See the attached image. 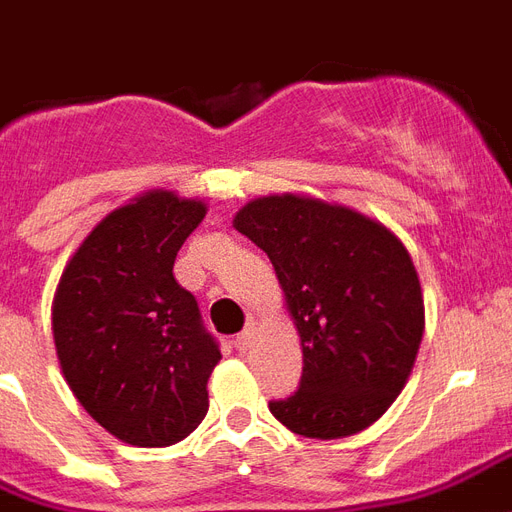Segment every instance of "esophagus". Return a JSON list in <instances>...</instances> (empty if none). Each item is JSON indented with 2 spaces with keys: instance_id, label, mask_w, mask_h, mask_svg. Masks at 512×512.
I'll return each instance as SVG.
<instances>
[{
  "instance_id": "34e87169",
  "label": "esophagus",
  "mask_w": 512,
  "mask_h": 512,
  "mask_svg": "<svg viewBox=\"0 0 512 512\" xmlns=\"http://www.w3.org/2000/svg\"><path fill=\"white\" fill-rule=\"evenodd\" d=\"M251 337H253V326L248 324L240 334H237V337H234V348H237V351H248V348H251Z\"/></svg>"
}]
</instances>
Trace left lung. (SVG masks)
<instances>
[{"label": "left lung", "mask_w": 512, "mask_h": 512, "mask_svg": "<svg viewBox=\"0 0 512 512\" xmlns=\"http://www.w3.org/2000/svg\"><path fill=\"white\" fill-rule=\"evenodd\" d=\"M234 229L270 256L302 340L297 391L270 413L315 440L367 429L402 391L424 334L405 245L367 215L294 194L245 205Z\"/></svg>", "instance_id": "obj_1"}]
</instances>
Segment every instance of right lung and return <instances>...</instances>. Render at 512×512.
<instances>
[{
	"instance_id": "1",
	"label": "right lung",
	"mask_w": 512,
	"mask_h": 512,
	"mask_svg": "<svg viewBox=\"0 0 512 512\" xmlns=\"http://www.w3.org/2000/svg\"><path fill=\"white\" fill-rule=\"evenodd\" d=\"M202 218V202L145 194L107 215L61 275L53 302L61 372L88 416L129 445L178 443L207 413L221 348L172 272Z\"/></svg>"
}]
</instances>
